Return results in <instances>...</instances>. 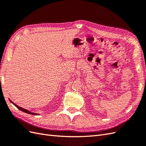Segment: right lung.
<instances>
[{"mask_svg":"<svg viewBox=\"0 0 146 146\" xmlns=\"http://www.w3.org/2000/svg\"><path fill=\"white\" fill-rule=\"evenodd\" d=\"M10 101L11 102V103H12L13 105H14L15 106H16V107L17 108H18L19 110H20L21 111H23V112H24V113H26L30 114H33V115H38V114L37 113H32V112H30V111H29V110H27L24 109V108H21V107H19V106H17V105H16L15 103H13L11 100H10Z\"/></svg>","mask_w":146,"mask_h":146,"instance_id":"right-lung-1","label":"right lung"}]
</instances>
